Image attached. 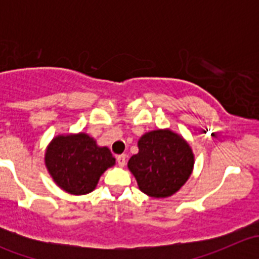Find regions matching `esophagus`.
Segmentation results:
<instances>
[{"mask_svg": "<svg viewBox=\"0 0 259 259\" xmlns=\"http://www.w3.org/2000/svg\"><path fill=\"white\" fill-rule=\"evenodd\" d=\"M116 161L119 164V166H124L126 164V155L125 154H121V155L116 156Z\"/></svg>", "mask_w": 259, "mask_h": 259, "instance_id": "34e87169", "label": "esophagus"}]
</instances>
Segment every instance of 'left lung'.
Returning a JSON list of instances; mask_svg holds the SVG:
<instances>
[{
  "instance_id": "obj_1",
  "label": "left lung",
  "mask_w": 259,
  "mask_h": 259,
  "mask_svg": "<svg viewBox=\"0 0 259 259\" xmlns=\"http://www.w3.org/2000/svg\"><path fill=\"white\" fill-rule=\"evenodd\" d=\"M139 153L127 161V168L146 195L166 198L177 193L189 179L194 166L190 145L170 129H158L143 135Z\"/></svg>"
}]
</instances>
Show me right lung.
Segmentation results:
<instances>
[{"label":"right lung","instance_id":"right-lung-1","mask_svg":"<svg viewBox=\"0 0 259 259\" xmlns=\"http://www.w3.org/2000/svg\"><path fill=\"white\" fill-rule=\"evenodd\" d=\"M45 165L54 182L66 193L93 192L115 158L106 146H99L85 133L55 137L46 148Z\"/></svg>","mask_w":259,"mask_h":259}]
</instances>
